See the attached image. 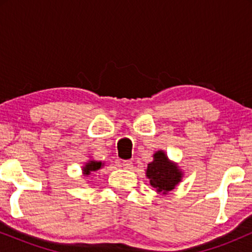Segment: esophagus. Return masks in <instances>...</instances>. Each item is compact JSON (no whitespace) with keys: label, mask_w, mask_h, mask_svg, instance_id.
I'll return each mask as SVG.
<instances>
[{"label":"esophagus","mask_w":252,"mask_h":252,"mask_svg":"<svg viewBox=\"0 0 252 252\" xmlns=\"http://www.w3.org/2000/svg\"><path fill=\"white\" fill-rule=\"evenodd\" d=\"M122 166L126 169H131L132 168V162H131V161H129V160L122 161Z\"/></svg>","instance_id":"esophagus-1"}]
</instances>
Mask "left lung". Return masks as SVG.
Wrapping results in <instances>:
<instances>
[{
    "mask_svg": "<svg viewBox=\"0 0 252 252\" xmlns=\"http://www.w3.org/2000/svg\"><path fill=\"white\" fill-rule=\"evenodd\" d=\"M146 174L150 185L162 194L174 189L182 179V173L178 164L172 162L162 150L155 153L153 162L148 163Z\"/></svg>",
    "mask_w": 252,
    "mask_h": 252,
    "instance_id": "1",
    "label": "left lung"
}]
</instances>
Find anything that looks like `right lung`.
<instances>
[{"label": "right lung", "mask_w": 252, "mask_h": 252, "mask_svg": "<svg viewBox=\"0 0 252 252\" xmlns=\"http://www.w3.org/2000/svg\"><path fill=\"white\" fill-rule=\"evenodd\" d=\"M103 167V163L100 162V161H89V162H86L85 166L83 167V173L84 175H90L92 172H96V170L100 169Z\"/></svg>", "instance_id": "add662e5"}]
</instances>
